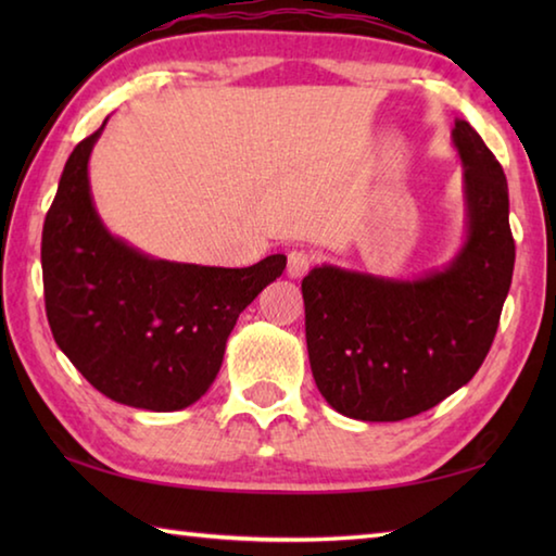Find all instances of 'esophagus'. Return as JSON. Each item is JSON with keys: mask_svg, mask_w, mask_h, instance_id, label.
Here are the masks:
<instances>
[{"mask_svg": "<svg viewBox=\"0 0 556 556\" xmlns=\"http://www.w3.org/2000/svg\"><path fill=\"white\" fill-rule=\"evenodd\" d=\"M314 257L308 255L306 250H291L289 252V262H287V275L291 279H301L308 271V267H312Z\"/></svg>", "mask_w": 556, "mask_h": 556, "instance_id": "1", "label": "esophagus"}]
</instances>
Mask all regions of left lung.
Listing matches in <instances>:
<instances>
[{
  "mask_svg": "<svg viewBox=\"0 0 556 556\" xmlns=\"http://www.w3.org/2000/svg\"><path fill=\"white\" fill-rule=\"evenodd\" d=\"M451 144L466 235L444 267L402 279L321 265L301 281L316 388L343 417L400 421L437 407L491 351L515 267L507 181L466 119Z\"/></svg>",
  "mask_w": 556,
  "mask_h": 556,
  "instance_id": "8db88e82",
  "label": "left lung"
}]
</instances>
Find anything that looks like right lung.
<instances>
[{"instance_id": "obj_1", "label": "right lung", "mask_w": 556, "mask_h": 556, "mask_svg": "<svg viewBox=\"0 0 556 556\" xmlns=\"http://www.w3.org/2000/svg\"><path fill=\"white\" fill-rule=\"evenodd\" d=\"M105 125L73 149L46 215V316L61 351L105 397L149 412L186 409L208 392L238 316L281 277L287 257L203 267L152 257L112 235L88 176Z\"/></svg>"}]
</instances>
